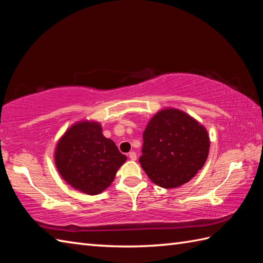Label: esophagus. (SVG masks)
Segmentation results:
<instances>
[{
	"mask_svg": "<svg viewBox=\"0 0 263 263\" xmlns=\"http://www.w3.org/2000/svg\"><path fill=\"white\" fill-rule=\"evenodd\" d=\"M128 158H130L131 160H137V154L135 152H131L130 154H128Z\"/></svg>",
	"mask_w": 263,
	"mask_h": 263,
	"instance_id": "34e87169",
	"label": "esophagus"
}]
</instances>
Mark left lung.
Wrapping results in <instances>:
<instances>
[{
    "instance_id": "obj_1",
    "label": "left lung",
    "mask_w": 263,
    "mask_h": 263,
    "mask_svg": "<svg viewBox=\"0 0 263 263\" xmlns=\"http://www.w3.org/2000/svg\"><path fill=\"white\" fill-rule=\"evenodd\" d=\"M206 128L185 111L158 110L143 132L141 167L155 184L175 189L202 168L209 155Z\"/></svg>"
}]
</instances>
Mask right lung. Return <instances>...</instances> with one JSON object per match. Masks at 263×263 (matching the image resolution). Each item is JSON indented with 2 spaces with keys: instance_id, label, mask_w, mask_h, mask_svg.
I'll return each mask as SVG.
<instances>
[{
  "instance_id": "1",
  "label": "right lung",
  "mask_w": 263,
  "mask_h": 263,
  "mask_svg": "<svg viewBox=\"0 0 263 263\" xmlns=\"http://www.w3.org/2000/svg\"><path fill=\"white\" fill-rule=\"evenodd\" d=\"M57 168L73 189L89 195L102 193L125 163L113 140L104 137L100 123L81 120L59 139L54 152Z\"/></svg>"
}]
</instances>
